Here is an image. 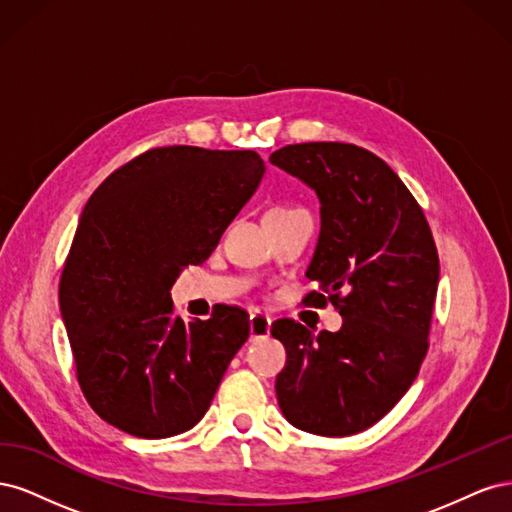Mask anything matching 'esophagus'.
<instances>
[{"mask_svg": "<svg viewBox=\"0 0 512 512\" xmlns=\"http://www.w3.org/2000/svg\"><path fill=\"white\" fill-rule=\"evenodd\" d=\"M271 333V318L262 312H252L250 314V337L260 339V337H269Z\"/></svg>", "mask_w": 512, "mask_h": 512, "instance_id": "1", "label": "esophagus"}]
</instances>
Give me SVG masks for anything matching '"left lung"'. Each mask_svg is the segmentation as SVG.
I'll return each mask as SVG.
<instances>
[{
    "instance_id": "obj_1",
    "label": "left lung",
    "mask_w": 512,
    "mask_h": 512,
    "mask_svg": "<svg viewBox=\"0 0 512 512\" xmlns=\"http://www.w3.org/2000/svg\"><path fill=\"white\" fill-rule=\"evenodd\" d=\"M320 198V237L305 271L344 318L318 335L280 318L286 348L275 393L288 421L316 436H352L389 414L429 348L440 260L421 205L376 153L350 143H299L271 153Z\"/></svg>"
}]
</instances>
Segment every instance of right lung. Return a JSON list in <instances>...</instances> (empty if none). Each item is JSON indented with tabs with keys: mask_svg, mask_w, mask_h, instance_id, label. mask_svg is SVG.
Instances as JSON below:
<instances>
[{
	"mask_svg": "<svg viewBox=\"0 0 512 512\" xmlns=\"http://www.w3.org/2000/svg\"><path fill=\"white\" fill-rule=\"evenodd\" d=\"M256 151L156 147L91 194L59 280V305L87 404L108 425L160 440L209 410L250 337L245 309L183 322L170 301L181 269L203 265L256 192Z\"/></svg>",
	"mask_w": 512,
	"mask_h": 512,
	"instance_id": "add662e5",
	"label": "right lung"
}]
</instances>
